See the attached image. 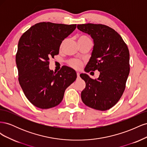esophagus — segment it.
I'll return each mask as SVG.
<instances>
[{"instance_id":"34e87169","label":"esophagus","mask_w":147,"mask_h":147,"mask_svg":"<svg viewBox=\"0 0 147 147\" xmlns=\"http://www.w3.org/2000/svg\"><path fill=\"white\" fill-rule=\"evenodd\" d=\"M77 77L79 78V77H80V73H79V72H77Z\"/></svg>"}]
</instances>
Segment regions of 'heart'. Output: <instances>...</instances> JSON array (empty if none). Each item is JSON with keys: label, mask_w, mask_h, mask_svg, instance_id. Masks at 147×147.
Returning <instances> with one entry per match:
<instances>
[{"label": "heart", "mask_w": 147, "mask_h": 147, "mask_svg": "<svg viewBox=\"0 0 147 147\" xmlns=\"http://www.w3.org/2000/svg\"><path fill=\"white\" fill-rule=\"evenodd\" d=\"M87 39H90L88 37L85 36V35H81V36H80L78 37V40H87ZM64 43V42L61 43V47L63 46ZM69 65L72 67V68L75 69H79L81 68V67L82 65V63L81 61H80L78 60L77 59H72V60H70L69 61Z\"/></svg>", "instance_id": "b5f03b06"}]
</instances>
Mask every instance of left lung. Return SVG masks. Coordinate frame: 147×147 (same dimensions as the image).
<instances>
[{
  "label": "left lung",
  "mask_w": 147,
  "mask_h": 147,
  "mask_svg": "<svg viewBox=\"0 0 147 147\" xmlns=\"http://www.w3.org/2000/svg\"><path fill=\"white\" fill-rule=\"evenodd\" d=\"M77 28L90 35L94 42L85 72H100L95 80L86 74L80 75L86 83L82 100L92 109L109 110L118 102L125 89L130 70L128 48L120 35L107 26L88 23L78 24Z\"/></svg>",
  "instance_id": "obj_1"
}]
</instances>
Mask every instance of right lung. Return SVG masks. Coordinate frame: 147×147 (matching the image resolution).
<instances>
[{"instance_id": "1", "label": "right lung", "mask_w": 147, "mask_h": 147, "mask_svg": "<svg viewBox=\"0 0 147 147\" xmlns=\"http://www.w3.org/2000/svg\"><path fill=\"white\" fill-rule=\"evenodd\" d=\"M76 26L39 23L20 39L16 55L19 83L26 97L38 108L59 105L66 88L77 78L75 70L69 67L63 66L57 72L49 68L50 58L59 54L62 42Z\"/></svg>"}]
</instances>
